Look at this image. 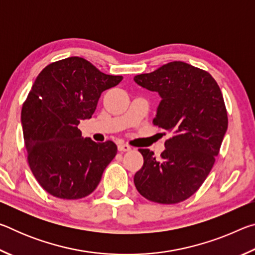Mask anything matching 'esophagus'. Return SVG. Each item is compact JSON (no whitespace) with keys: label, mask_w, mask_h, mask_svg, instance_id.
<instances>
[{"label":"esophagus","mask_w":255,"mask_h":255,"mask_svg":"<svg viewBox=\"0 0 255 255\" xmlns=\"http://www.w3.org/2000/svg\"><path fill=\"white\" fill-rule=\"evenodd\" d=\"M131 147L127 144H119L118 145V150L120 152H128V150H130Z\"/></svg>","instance_id":"34e87169"}]
</instances>
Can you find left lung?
<instances>
[{
	"mask_svg": "<svg viewBox=\"0 0 255 255\" xmlns=\"http://www.w3.org/2000/svg\"><path fill=\"white\" fill-rule=\"evenodd\" d=\"M133 81L158 93L153 123L171 133L159 159L152 150L138 149L144 165L133 183L146 199L178 204L200 188L219 153L228 126L222 91L208 72L183 62L167 63Z\"/></svg>",
	"mask_w": 255,
	"mask_h": 255,
	"instance_id": "1",
	"label": "left lung"
}]
</instances>
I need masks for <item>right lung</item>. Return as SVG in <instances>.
<instances>
[{
	"label": "right lung",
	"instance_id": "add662e5",
	"mask_svg": "<svg viewBox=\"0 0 255 255\" xmlns=\"http://www.w3.org/2000/svg\"><path fill=\"white\" fill-rule=\"evenodd\" d=\"M122 80L81 57L51 63L37 76L22 106L21 125L30 169L51 196L80 199L98 187L117 146L84 138L77 126L92 117L101 93Z\"/></svg>",
	"mask_w": 255,
	"mask_h": 255
}]
</instances>
